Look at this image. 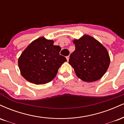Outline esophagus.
Segmentation results:
<instances>
[{
  "mask_svg": "<svg viewBox=\"0 0 124 124\" xmlns=\"http://www.w3.org/2000/svg\"><path fill=\"white\" fill-rule=\"evenodd\" d=\"M66 59H67V61L69 60V59H70V56H67V57H66Z\"/></svg>",
  "mask_w": 124,
  "mask_h": 124,
  "instance_id": "34e87169",
  "label": "esophagus"
}]
</instances>
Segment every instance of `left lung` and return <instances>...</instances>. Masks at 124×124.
Wrapping results in <instances>:
<instances>
[{
    "label": "left lung",
    "instance_id": "8db88e82",
    "mask_svg": "<svg viewBox=\"0 0 124 124\" xmlns=\"http://www.w3.org/2000/svg\"><path fill=\"white\" fill-rule=\"evenodd\" d=\"M75 50L70 56L69 64L78 78L85 82L99 80L106 73L110 59L105 47L89 35L74 39Z\"/></svg>",
    "mask_w": 124,
    "mask_h": 124
}]
</instances>
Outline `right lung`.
<instances>
[{
    "instance_id": "add662e5",
    "label": "right lung",
    "mask_w": 124,
    "mask_h": 124,
    "mask_svg": "<svg viewBox=\"0 0 124 124\" xmlns=\"http://www.w3.org/2000/svg\"><path fill=\"white\" fill-rule=\"evenodd\" d=\"M53 40L40 37L33 40L21 53L18 64L21 74L29 82L40 85L52 81L62 64L67 62L60 54L61 47Z\"/></svg>"
}]
</instances>
